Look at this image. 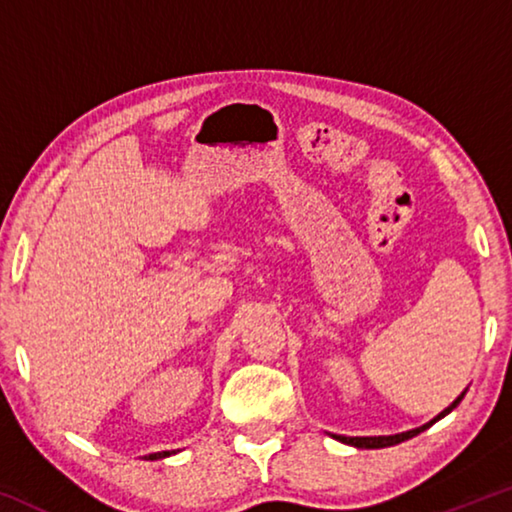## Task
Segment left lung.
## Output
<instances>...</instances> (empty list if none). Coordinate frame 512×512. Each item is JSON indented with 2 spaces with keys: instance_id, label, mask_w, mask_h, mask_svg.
<instances>
[{
  "instance_id": "left-lung-1",
  "label": "left lung",
  "mask_w": 512,
  "mask_h": 512,
  "mask_svg": "<svg viewBox=\"0 0 512 512\" xmlns=\"http://www.w3.org/2000/svg\"><path fill=\"white\" fill-rule=\"evenodd\" d=\"M465 393L467 391H463L461 395L456 397V400L447 406V409L440 413V415H436V418H433L431 422H427L424 424V427H420V429H413V431H404V433H397V436H370V438H348V436H334L336 440H341V443H345V445H352V447H361V449H381V447H391V445H397V443H404V440H409V438H413V436H418V433H422L424 429H429L433 422H438L440 418H445L447 413H452L458 404H461V400L465 397Z\"/></svg>"
}]
</instances>
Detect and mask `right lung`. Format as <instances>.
Listing matches in <instances>:
<instances>
[{
  "label": "right lung",
  "instance_id": "1",
  "mask_svg": "<svg viewBox=\"0 0 512 512\" xmlns=\"http://www.w3.org/2000/svg\"><path fill=\"white\" fill-rule=\"evenodd\" d=\"M164 456H169V452H158V454H149L146 458H149V461H158V458H164Z\"/></svg>",
  "mask_w": 512,
  "mask_h": 512
}]
</instances>
